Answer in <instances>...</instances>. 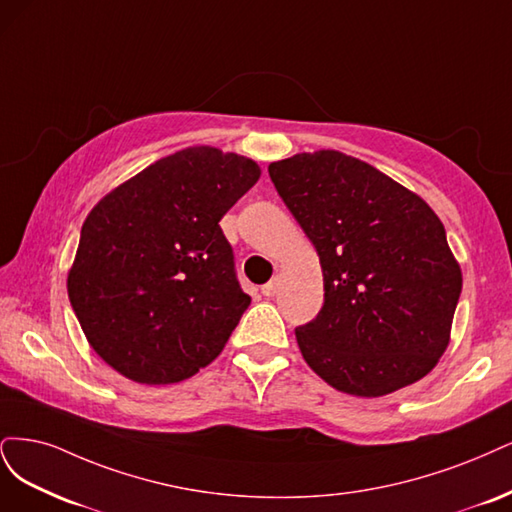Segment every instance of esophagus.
Segmentation results:
<instances>
[{
    "mask_svg": "<svg viewBox=\"0 0 512 512\" xmlns=\"http://www.w3.org/2000/svg\"><path fill=\"white\" fill-rule=\"evenodd\" d=\"M276 291H278V278H272L270 283H266L261 287V293L266 295V298H272V295H276Z\"/></svg>",
    "mask_w": 512,
    "mask_h": 512,
    "instance_id": "1",
    "label": "esophagus"
}]
</instances>
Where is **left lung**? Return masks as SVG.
Wrapping results in <instances>:
<instances>
[{
	"instance_id": "1",
	"label": "left lung",
	"mask_w": 512,
	"mask_h": 512,
	"mask_svg": "<svg viewBox=\"0 0 512 512\" xmlns=\"http://www.w3.org/2000/svg\"><path fill=\"white\" fill-rule=\"evenodd\" d=\"M268 172L323 268L319 315L295 327L306 364L359 398L419 381L447 349L461 293L436 212L338 151L295 155Z\"/></svg>"
}]
</instances>
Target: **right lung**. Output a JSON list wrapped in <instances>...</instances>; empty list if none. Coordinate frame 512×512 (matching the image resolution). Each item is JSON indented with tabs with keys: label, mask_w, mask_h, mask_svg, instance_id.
I'll list each match as a JSON object with an SVG mask.
<instances>
[{
	"label": "right lung",
	"mask_w": 512,
	"mask_h": 512,
	"mask_svg": "<svg viewBox=\"0 0 512 512\" xmlns=\"http://www.w3.org/2000/svg\"><path fill=\"white\" fill-rule=\"evenodd\" d=\"M259 174L251 159L193 146L91 210L68 295L108 366L136 383L170 385L223 351L251 298L219 221Z\"/></svg>",
	"instance_id": "right-lung-1"
}]
</instances>
